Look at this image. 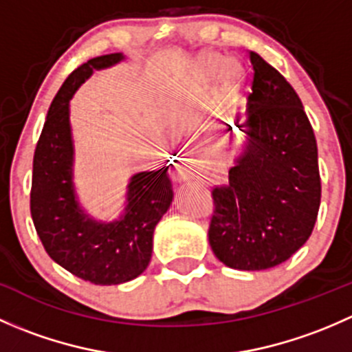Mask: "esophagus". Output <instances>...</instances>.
I'll return each instance as SVG.
<instances>
[{
    "label": "esophagus",
    "instance_id": "esophagus-1",
    "mask_svg": "<svg viewBox=\"0 0 352 352\" xmlns=\"http://www.w3.org/2000/svg\"><path fill=\"white\" fill-rule=\"evenodd\" d=\"M199 165H201V163H199L197 160H189V162L186 160V163H182V166H180V177H182V179H189L190 175H194V173L197 172Z\"/></svg>",
    "mask_w": 352,
    "mask_h": 352
}]
</instances>
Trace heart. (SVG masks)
Returning <instances> with one entry per match:
<instances>
[{
	"mask_svg": "<svg viewBox=\"0 0 352 352\" xmlns=\"http://www.w3.org/2000/svg\"><path fill=\"white\" fill-rule=\"evenodd\" d=\"M197 71L202 80L214 81L221 76V90L226 95L235 94L245 78V67L239 59L225 58L218 52H208L197 63Z\"/></svg>",
	"mask_w": 352,
	"mask_h": 352,
	"instance_id": "obj_1",
	"label": "heart"
}]
</instances>
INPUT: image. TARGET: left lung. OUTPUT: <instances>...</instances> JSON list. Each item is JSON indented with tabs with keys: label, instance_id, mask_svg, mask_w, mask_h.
I'll list each match as a JSON object with an SVG mask.
<instances>
[{
	"label": "left lung",
	"instance_id": "obj_1",
	"mask_svg": "<svg viewBox=\"0 0 352 352\" xmlns=\"http://www.w3.org/2000/svg\"><path fill=\"white\" fill-rule=\"evenodd\" d=\"M254 78L243 155L230 184L212 187L209 245L225 265L265 271L310 239L320 208L317 140L300 97L276 67L248 52ZM232 131V126H228Z\"/></svg>",
	"mask_w": 352,
	"mask_h": 352
}]
</instances>
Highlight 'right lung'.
Listing matches in <instances>:
<instances>
[{
    "label": "right lung",
    "mask_w": 352,
    "mask_h": 352,
    "mask_svg": "<svg viewBox=\"0 0 352 352\" xmlns=\"http://www.w3.org/2000/svg\"><path fill=\"white\" fill-rule=\"evenodd\" d=\"M120 59V52L98 56L66 78L49 107L32 173L30 214L45 252L76 278L102 286L131 281L148 267L155 226L173 199L168 166L133 175L119 221H94L74 199L69 100L94 69Z\"/></svg>",
    "instance_id": "obj_1"
}]
</instances>
